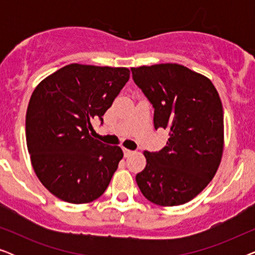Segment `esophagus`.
<instances>
[{
    "mask_svg": "<svg viewBox=\"0 0 255 255\" xmlns=\"http://www.w3.org/2000/svg\"><path fill=\"white\" fill-rule=\"evenodd\" d=\"M123 152H124L125 158H128V156H130L132 153H133V151H131V149H128V148H125V147H123Z\"/></svg>",
    "mask_w": 255,
    "mask_h": 255,
    "instance_id": "obj_1",
    "label": "esophagus"
}]
</instances>
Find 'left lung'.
<instances>
[{"label":"left lung","mask_w":255,"mask_h":255,"mask_svg":"<svg viewBox=\"0 0 255 255\" xmlns=\"http://www.w3.org/2000/svg\"><path fill=\"white\" fill-rule=\"evenodd\" d=\"M135 85L154 108V128L169 132L159 152L145 151L135 175L142 195L161 207L196 197L214 179L224 149V115L217 89L207 76L179 64L132 67Z\"/></svg>","instance_id":"left-lung-1"}]
</instances>
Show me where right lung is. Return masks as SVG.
Returning <instances> with one entry per match:
<instances>
[{
    "mask_svg": "<svg viewBox=\"0 0 255 255\" xmlns=\"http://www.w3.org/2000/svg\"><path fill=\"white\" fill-rule=\"evenodd\" d=\"M128 79L125 67L71 64L33 90L25 120L27 151L37 177L54 196L89 203L109 186L123 151L94 139L90 121L103 122Z\"/></svg>",
    "mask_w": 255,
    "mask_h": 255,
    "instance_id": "1",
    "label": "right lung"
}]
</instances>
